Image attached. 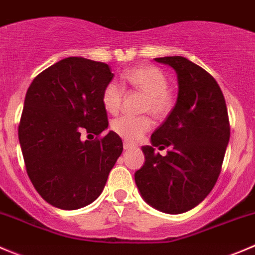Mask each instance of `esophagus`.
<instances>
[{"instance_id": "1", "label": "esophagus", "mask_w": 255, "mask_h": 255, "mask_svg": "<svg viewBox=\"0 0 255 255\" xmlns=\"http://www.w3.org/2000/svg\"><path fill=\"white\" fill-rule=\"evenodd\" d=\"M130 148H133V145H131V143L124 141V150H130Z\"/></svg>"}]
</instances>
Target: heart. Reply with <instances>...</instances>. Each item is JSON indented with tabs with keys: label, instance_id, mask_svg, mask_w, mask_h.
I'll return each mask as SVG.
<instances>
[{
	"label": "heart",
	"instance_id": "obj_1",
	"mask_svg": "<svg viewBox=\"0 0 255 255\" xmlns=\"http://www.w3.org/2000/svg\"><path fill=\"white\" fill-rule=\"evenodd\" d=\"M123 80L137 92L145 94L142 103L143 112H150L155 118H165L173 107V98L167 89L168 80L161 69L155 65L145 64L131 68L123 74ZM123 99V89L118 83L110 82L105 85L102 103L109 114H117ZM152 128L148 115L138 118L122 117L113 120L112 130L128 142H136Z\"/></svg>",
	"mask_w": 255,
	"mask_h": 255
}]
</instances>
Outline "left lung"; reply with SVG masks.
<instances>
[{
    "instance_id": "obj_1",
    "label": "left lung",
    "mask_w": 255,
    "mask_h": 255,
    "mask_svg": "<svg viewBox=\"0 0 255 255\" xmlns=\"http://www.w3.org/2000/svg\"><path fill=\"white\" fill-rule=\"evenodd\" d=\"M175 69L177 102L165 122L142 146L145 163L135 182L147 205L178 214L192 210L208 196L221 173L231 135L226 100L216 79L187 58H155ZM155 147H170L166 156Z\"/></svg>"
}]
</instances>
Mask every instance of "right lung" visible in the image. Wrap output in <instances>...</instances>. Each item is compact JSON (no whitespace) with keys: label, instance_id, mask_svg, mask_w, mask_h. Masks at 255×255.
I'll return each instance as SVG.
<instances>
[{"label":"right lung","instance_id":"1","mask_svg":"<svg viewBox=\"0 0 255 255\" xmlns=\"http://www.w3.org/2000/svg\"><path fill=\"white\" fill-rule=\"evenodd\" d=\"M114 74L103 62L69 57L50 65L27 90L18 138L27 173L43 200L60 210L90 205L104 190L123 152V141L108 128L102 103ZM94 133L83 141L82 132Z\"/></svg>","mask_w":255,"mask_h":255}]
</instances>
